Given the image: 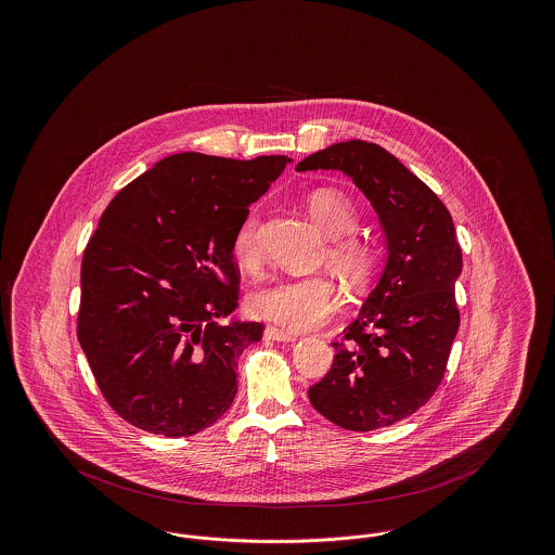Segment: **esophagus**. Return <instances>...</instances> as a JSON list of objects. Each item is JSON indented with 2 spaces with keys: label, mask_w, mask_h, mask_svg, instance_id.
Returning <instances> with one entry per match:
<instances>
[{
  "label": "esophagus",
  "mask_w": 555,
  "mask_h": 555,
  "mask_svg": "<svg viewBox=\"0 0 555 555\" xmlns=\"http://www.w3.org/2000/svg\"><path fill=\"white\" fill-rule=\"evenodd\" d=\"M266 339H272V341H281V344H293L297 341L299 337L295 333L289 331H283V328H276V326H268L264 331Z\"/></svg>",
  "instance_id": "esophagus-1"
}]
</instances>
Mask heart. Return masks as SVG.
I'll list each match as a JSON object with an SVG mask.
<instances>
[{"label": "heart", "instance_id": "heart-1", "mask_svg": "<svg viewBox=\"0 0 555 555\" xmlns=\"http://www.w3.org/2000/svg\"><path fill=\"white\" fill-rule=\"evenodd\" d=\"M306 208L318 229L328 238V260L345 279L362 283L374 268V249L366 241L353 237L358 210L353 202L335 189H317L308 195ZM233 256L238 264L254 270L262 260L260 214L249 210L233 235ZM339 306V291L328 276L289 279L256 291L249 299L254 317L287 326L291 331H310L324 324Z\"/></svg>", "mask_w": 555, "mask_h": 555}]
</instances>
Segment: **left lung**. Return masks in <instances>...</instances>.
I'll list each match as a JSON object with an SVG mask.
<instances>
[{"instance_id":"obj_1","label":"left lung","mask_w":555,"mask_h":555,"mask_svg":"<svg viewBox=\"0 0 555 555\" xmlns=\"http://www.w3.org/2000/svg\"><path fill=\"white\" fill-rule=\"evenodd\" d=\"M339 170L376 211L387 260L328 374L310 387L318 412L347 430H374L408 416L437 391L460 312L462 249L443 202L399 159L369 141H344L295 168Z\"/></svg>"}]
</instances>
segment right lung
I'll return each instance as SVG.
<instances>
[{
    "instance_id": "add662e5",
    "label": "right lung",
    "mask_w": 555,
    "mask_h": 555,
    "mask_svg": "<svg viewBox=\"0 0 555 555\" xmlns=\"http://www.w3.org/2000/svg\"><path fill=\"white\" fill-rule=\"evenodd\" d=\"M293 162L183 152L120 189L80 264L77 335L112 410L164 437L216 423L237 396V360L264 324L237 308L233 235Z\"/></svg>"
}]
</instances>
